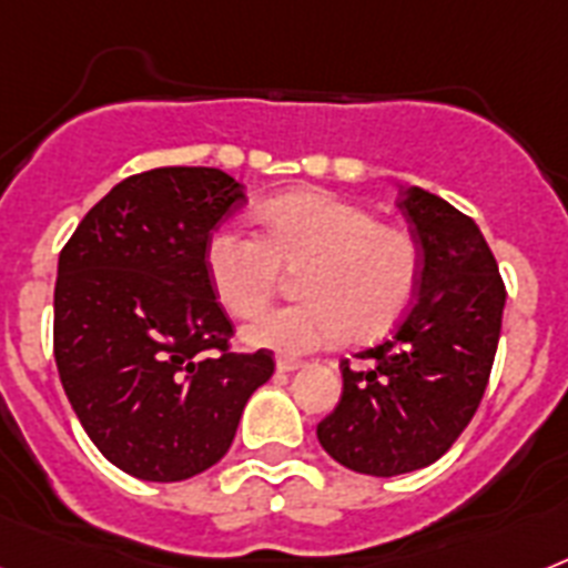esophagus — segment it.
<instances>
[{"label": "esophagus", "instance_id": "obj_1", "mask_svg": "<svg viewBox=\"0 0 568 568\" xmlns=\"http://www.w3.org/2000/svg\"><path fill=\"white\" fill-rule=\"evenodd\" d=\"M300 366H303V361H297V357H288V355L276 357V373H294V369H300Z\"/></svg>", "mask_w": 568, "mask_h": 568}]
</instances>
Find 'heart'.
<instances>
[{
  "instance_id": "heart-1",
  "label": "heart",
  "mask_w": 568,
  "mask_h": 568,
  "mask_svg": "<svg viewBox=\"0 0 568 568\" xmlns=\"http://www.w3.org/2000/svg\"><path fill=\"white\" fill-rule=\"evenodd\" d=\"M260 236L216 227L204 268L219 303L236 317L268 306L283 271L297 276L303 300L271 308L245 328L251 346L283 355L323 349L349 335H387L416 300L422 245L395 222H375L364 204L326 190H294L256 207Z\"/></svg>"
}]
</instances>
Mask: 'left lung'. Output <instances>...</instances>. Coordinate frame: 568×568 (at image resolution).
I'll return each instance as SVG.
<instances>
[{"label":"left lung","instance_id":"1","mask_svg":"<svg viewBox=\"0 0 568 568\" xmlns=\"http://www.w3.org/2000/svg\"><path fill=\"white\" fill-rule=\"evenodd\" d=\"M398 207L422 245L416 303L389 341L357 352L361 366L341 361V402L317 424L323 450L369 476L450 450L483 402L503 328L505 283L474 219L422 187L402 190Z\"/></svg>","mask_w":568,"mask_h":568}]
</instances>
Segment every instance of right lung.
Returning a JSON list of instances; mask_svg holds the SVG:
<instances>
[{"instance_id": "1", "label": "right lung", "mask_w": 568, "mask_h": 568, "mask_svg": "<svg viewBox=\"0 0 568 568\" xmlns=\"http://www.w3.org/2000/svg\"><path fill=\"white\" fill-rule=\"evenodd\" d=\"M213 166L114 184L60 251L54 361L71 407L123 474L181 483L227 454L274 352H233L204 245L245 204Z\"/></svg>"}]
</instances>
